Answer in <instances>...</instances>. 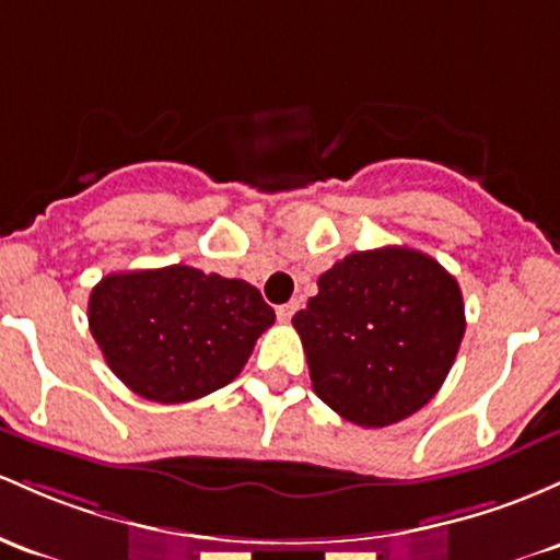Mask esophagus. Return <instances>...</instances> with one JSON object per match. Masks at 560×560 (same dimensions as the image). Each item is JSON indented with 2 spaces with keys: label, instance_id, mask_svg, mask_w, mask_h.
<instances>
[{
  "label": "esophagus",
  "instance_id": "34e87169",
  "mask_svg": "<svg viewBox=\"0 0 560 560\" xmlns=\"http://www.w3.org/2000/svg\"><path fill=\"white\" fill-rule=\"evenodd\" d=\"M298 308H300V303H298V300H292V303L279 305V308H276V316H279V322H290Z\"/></svg>",
  "mask_w": 560,
  "mask_h": 560
}]
</instances>
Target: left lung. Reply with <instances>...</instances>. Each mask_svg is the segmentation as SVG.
<instances>
[{"label": "left lung", "instance_id": "obj_1", "mask_svg": "<svg viewBox=\"0 0 560 560\" xmlns=\"http://www.w3.org/2000/svg\"><path fill=\"white\" fill-rule=\"evenodd\" d=\"M316 396L361 428L407 420L439 393L465 335L457 279L409 247L353 252L292 318Z\"/></svg>", "mask_w": 560, "mask_h": 560}]
</instances>
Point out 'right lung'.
Returning a JSON list of instances; mask_svg holds the SVG:
<instances>
[{
	"label": "right lung",
	"mask_w": 560,
	"mask_h": 560,
	"mask_svg": "<svg viewBox=\"0 0 560 560\" xmlns=\"http://www.w3.org/2000/svg\"><path fill=\"white\" fill-rule=\"evenodd\" d=\"M88 318L127 388L186 404L238 377L276 313L247 281L167 266L106 276L90 294Z\"/></svg>",
	"instance_id": "add662e5"
}]
</instances>
